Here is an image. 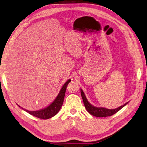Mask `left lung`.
<instances>
[{
    "mask_svg": "<svg viewBox=\"0 0 147 147\" xmlns=\"http://www.w3.org/2000/svg\"><path fill=\"white\" fill-rule=\"evenodd\" d=\"M81 95L83 99V104L85 105V107L86 110L88 111V112L92 115L97 117H106L109 116L113 115V114L116 113L117 112L119 111L120 109H122L123 106H125L127 104V102H126L125 104L123 105L120 106V107L117 108L116 109H113V110H110V109H106L105 108H99V107H95V106L90 105V103L88 102V100L86 98L84 93L81 89Z\"/></svg>",
    "mask_w": 147,
    "mask_h": 147,
    "instance_id": "8db88e82",
    "label": "left lung"
}]
</instances>
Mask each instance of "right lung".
<instances>
[{"label":"right lung","instance_id":"right-lung-1","mask_svg":"<svg viewBox=\"0 0 147 147\" xmlns=\"http://www.w3.org/2000/svg\"><path fill=\"white\" fill-rule=\"evenodd\" d=\"M70 82H71V80H69L65 83V84L63 85V87H62L61 90H60L58 96H57V97H56V99H55L54 101L51 103L50 105H49L48 107H47L45 109H42V110H41L39 111H28L27 110H25V111L28 112V113L32 115L39 118V119H48L53 117V116L55 115L57 113H58L59 110H60V108L62 107V106L63 105V102H64L66 88L67 87L68 83ZM22 108L23 110H24L23 108Z\"/></svg>","mask_w":147,"mask_h":147}]
</instances>
